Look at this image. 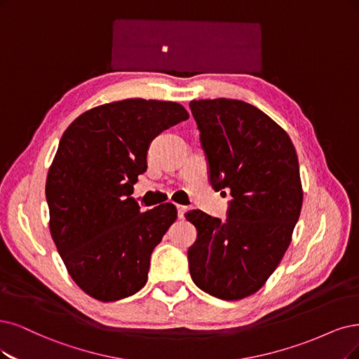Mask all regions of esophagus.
Here are the masks:
<instances>
[{"label": "esophagus", "mask_w": 359, "mask_h": 359, "mask_svg": "<svg viewBox=\"0 0 359 359\" xmlns=\"http://www.w3.org/2000/svg\"><path fill=\"white\" fill-rule=\"evenodd\" d=\"M187 210H188L187 205H177V216H179V219H183L184 213H187Z\"/></svg>", "instance_id": "34e87169"}]
</instances>
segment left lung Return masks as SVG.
<instances>
[{
    "label": "left lung",
    "mask_w": 359,
    "mask_h": 359,
    "mask_svg": "<svg viewBox=\"0 0 359 359\" xmlns=\"http://www.w3.org/2000/svg\"><path fill=\"white\" fill-rule=\"evenodd\" d=\"M189 108L215 191H231L226 220L201 210L188 250L192 281L222 300L259 291L278 268L300 216L299 159L287 133L256 106L235 99L192 100Z\"/></svg>",
    "instance_id": "1"
}]
</instances>
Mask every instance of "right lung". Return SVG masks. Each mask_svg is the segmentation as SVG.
<instances>
[{"label": "right lung", "instance_id": "add662e5", "mask_svg": "<svg viewBox=\"0 0 359 359\" xmlns=\"http://www.w3.org/2000/svg\"><path fill=\"white\" fill-rule=\"evenodd\" d=\"M188 118L176 102L126 99L81 114L63 133L46 182L48 226L68 273L93 299H126L148 281L177 210L142 211L133 184L148 168L151 142Z\"/></svg>", "mask_w": 359, "mask_h": 359}]
</instances>
